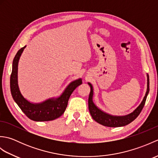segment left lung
Segmentation results:
<instances>
[{"label":"left lung","mask_w":158,"mask_h":158,"mask_svg":"<svg viewBox=\"0 0 158 158\" xmlns=\"http://www.w3.org/2000/svg\"><path fill=\"white\" fill-rule=\"evenodd\" d=\"M90 86V93L88 98V107L89 113L91 114L92 118L94 119L96 122L99 123L101 125L108 127H120L127 125L130 123L133 122L137 117L139 115V114L141 112L144 105L145 104L147 99V96L148 95L149 92V75H147V89L145 94V96L144 97L142 102L134 111L125 116H113L109 115L106 113H104L101 110L99 109L97 107L94 103L93 102L92 97H93V87L91 83H88Z\"/></svg>","instance_id":"left-lung-1"}]
</instances>
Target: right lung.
I'll use <instances>...</instances> for the list:
<instances>
[{
  "instance_id": "right-lung-1",
  "label": "right lung",
  "mask_w": 158,
  "mask_h": 158,
  "mask_svg": "<svg viewBox=\"0 0 158 158\" xmlns=\"http://www.w3.org/2000/svg\"><path fill=\"white\" fill-rule=\"evenodd\" d=\"M26 46L16 53L13 61L12 72L10 77V88L13 100L29 119L35 122H46L58 118L64 113L69 99L73 92L82 83L81 79L70 83L62 94L58 98H52L39 104L28 102L22 95L18 84V66L19 59Z\"/></svg>"
}]
</instances>
